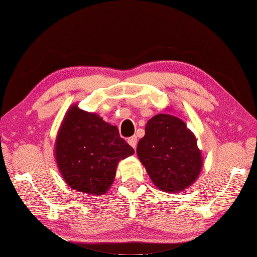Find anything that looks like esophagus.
I'll list each match as a JSON object with an SVG mask.
<instances>
[{
    "instance_id": "1",
    "label": "esophagus",
    "mask_w": 257,
    "mask_h": 257,
    "mask_svg": "<svg viewBox=\"0 0 257 257\" xmlns=\"http://www.w3.org/2000/svg\"><path fill=\"white\" fill-rule=\"evenodd\" d=\"M127 142H128L130 146H131L132 148H134V149H136L137 145H138V138L137 137H131L127 140Z\"/></svg>"
}]
</instances>
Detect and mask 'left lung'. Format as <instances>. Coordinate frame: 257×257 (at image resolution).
Instances as JSON below:
<instances>
[{
	"label": "left lung",
	"instance_id": "8db88e82",
	"mask_svg": "<svg viewBox=\"0 0 257 257\" xmlns=\"http://www.w3.org/2000/svg\"><path fill=\"white\" fill-rule=\"evenodd\" d=\"M137 154L152 183L168 193L191 186L203 165L195 136L181 118L170 114H158L148 120Z\"/></svg>",
	"mask_w": 257,
	"mask_h": 257
}]
</instances>
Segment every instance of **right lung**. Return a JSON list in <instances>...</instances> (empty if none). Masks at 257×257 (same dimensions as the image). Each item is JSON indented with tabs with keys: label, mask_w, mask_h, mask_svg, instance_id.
Instances as JSON below:
<instances>
[{
	"label": "right lung",
	"mask_w": 257,
	"mask_h": 257,
	"mask_svg": "<svg viewBox=\"0 0 257 257\" xmlns=\"http://www.w3.org/2000/svg\"><path fill=\"white\" fill-rule=\"evenodd\" d=\"M134 154L118 128L73 105L63 119L55 142L62 177L74 191L102 195L114 182L117 164Z\"/></svg>",
	"instance_id": "obj_1"
}]
</instances>
